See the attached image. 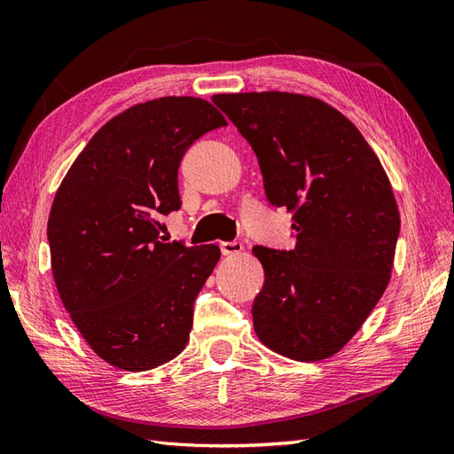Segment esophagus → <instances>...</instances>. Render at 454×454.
Segmentation results:
<instances>
[{
  "label": "esophagus",
  "instance_id": "obj_1",
  "mask_svg": "<svg viewBox=\"0 0 454 454\" xmlns=\"http://www.w3.org/2000/svg\"><path fill=\"white\" fill-rule=\"evenodd\" d=\"M219 248H222L223 255H239V254H242L244 246L239 240H231V242H222V244H219Z\"/></svg>",
  "mask_w": 454,
  "mask_h": 454
}]
</instances>
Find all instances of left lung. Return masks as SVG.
<instances>
[{
	"instance_id": "obj_1",
	"label": "left lung",
	"mask_w": 454,
	"mask_h": 454,
	"mask_svg": "<svg viewBox=\"0 0 454 454\" xmlns=\"http://www.w3.org/2000/svg\"><path fill=\"white\" fill-rule=\"evenodd\" d=\"M259 160L265 195L292 212L295 248L255 246L265 270L254 329L297 362L337 354L390 282L400 212L362 132L329 104L294 92L215 94Z\"/></svg>"
}]
</instances>
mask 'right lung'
<instances>
[{
    "instance_id": "add662e5",
    "label": "right lung",
    "mask_w": 454,
    "mask_h": 454,
    "mask_svg": "<svg viewBox=\"0 0 454 454\" xmlns=\"http://www.w3.org/2000/svg\"><path fill=\"white\" fill-rule=\"evenodd\" d=\"M225 125L193 96L136 104L92 136L62 180L47 223L52 277L104 362L147 371L185 348L195 299L222 252L162 242L157 217L182 206L185 151Z\"/></svg>"
}]
</instances>
